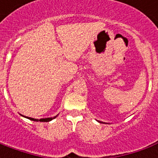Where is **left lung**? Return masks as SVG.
I'll list each match as a JSON object with an SVG mask.
<instances>
[{"mask_svg": "<svg viewBox=\"0 0 158 158\" xmlns=\"http://www.w3.org/2000/svg\"><path fill=\"white\" fill-rule=\"evenodd\" d=\"M98 122H100V123H103V122H101V121H98Z\"/></svg>", "mask_w": 158, "mask_h": 158, "instance_id": "8db88e82", "label": "left lung"}]
</instances>
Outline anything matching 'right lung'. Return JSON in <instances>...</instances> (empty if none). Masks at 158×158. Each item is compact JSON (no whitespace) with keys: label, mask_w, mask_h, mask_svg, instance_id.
<instances>
[{"label":"right lung","mask_w":158,"mask_h":158,"mask_svg":"<svg viewBox=\"0 0 158 158\" xmlns=\"http://www.w3.org/2000/svg\"><path fill=\"white\" fill-rule=\"evenodd\" d=\"M23 117H24V118H26L30 119V120H32V121H35V122H39V121L40 122H49V121H52V119L56 118L57 117V115L55 117H53V118H40V119L33 118H29V117H25V116H23Z\"/></svg>","instance_id":"obj_1"}]
</instances>
